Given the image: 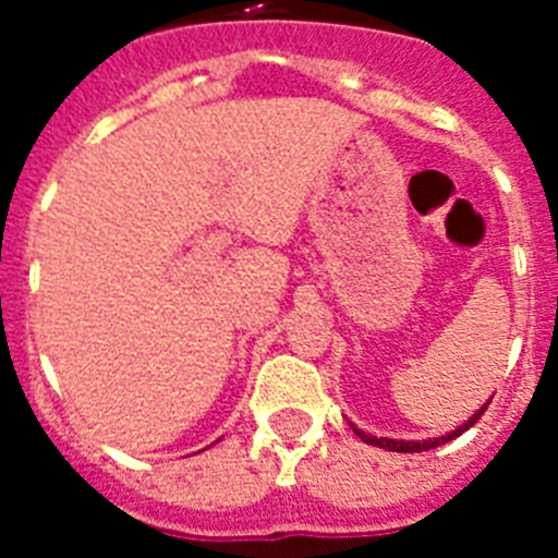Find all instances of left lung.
<instances>
[{
  "label": "left lung",
  "mask_w": 558,
  "mask_h": 558,
  "mask_svg": "<svg viewBox=\"0 0 558 558\" xmlns=\"http://www.w3.org/2000/svg\"><path fill=\"white\" fill-rule=\"evenodd\" d=\"M486 405H489V402H486ZM486 405L481 408V411H475L472 413L470 418H466V422H463V425H458L456 430H450L447 433V436H438V438H427V441H405V438H386V436H368V433H363V430H357V427H354V433H357L360 436V441H366V445H372V447H383V450H391V452H422V450H433V447H441V445H447V441H452V438L456 436H461L463 430H470L472 425H475L477 418L483 416V411H486Z\"/></svg>",
  "instance_id": "obj_1"
}]
</instances>
